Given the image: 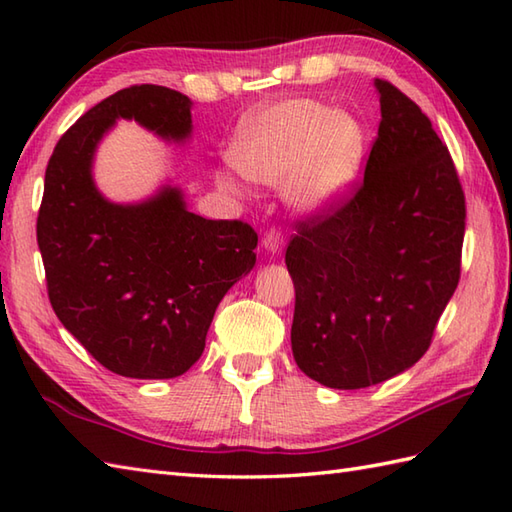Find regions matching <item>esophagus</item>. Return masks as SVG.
<instances>
[{
  "label": "esophagus",
  "mask_w": 512,
  "mask_h": 512,
  "mask_svg": "<svg viewBox=\"0 0 512 512\" xmlns=\"http://www.w3.org/2000/svg\"><path fill=\"white\" fill-rule=\"evenodd\" d=\"M262 244L266 250H270L273 255H279L281 246H284V233L277 231V228H268V231L264 233V239Z\"/></svg>",
  "instance_id": "esophagus-1"
}]
</instances>
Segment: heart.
<instances>
[{"label": "heart", "mask_w": 512, "mask_h": 512, "mask_svg": "<svg viewBox=\"0 0 512 512\" xmlns=\"http://www.w3.org/2000/svg\"><path fill=\"white\" fill-rule=\"evenodd\" d=\"M363 156L361 123L312 99L259 112L239 129L231 147V162L244 178L270 187L290 180V200L303 209H317L350 189ZM224 184L235 189L228 178Z\"/></svg>", "instance_id": "1"}]
</instances>
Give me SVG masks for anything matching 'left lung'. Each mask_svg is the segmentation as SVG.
I'll use <instances>...</instances> for the list:
<instances>
[{
	"instance_id": "1",
	"label": "left lung",
	"mask_w": 512,
	"mask_h": 512,
	"mask_svg": "<svg viewBox=\"0 0 512 512\" xmlns=\"http://www.w3.org/2000/svg\"><path fill=\"white\" fill-rule=\"evenodd\" d=\"M378 136L350 195L297 220L290 341L332 389L405 372L429 350L460 281L466 202L447 145L396 85L376 79Z\"/></svg>"
}]
</instances>
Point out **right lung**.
<instances>
[{
    "instance_id": "right-lung-1",
    "label": "right lung",
    "mask_w": 512,
    "mask_h": 512,
    "mask_svg": "<svg viewBox=\"0 0 512 512\" xmlns=\"http://www.w3.org/2000/svg\"><path fill=\"white\" fill-rule=\"evenodd\" d=\"M116 118L167 140L191 134V101L132 85L85 112L54 147L37 217L52 310L110 372L176 378L204 352L217 303L255 266L257 233L242 220H204L173 187L140 204L107 202L94 151Z\"/></svg>"
}]
</instances>
